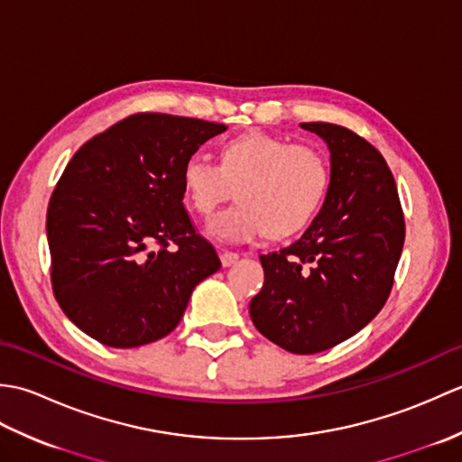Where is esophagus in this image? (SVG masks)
<instances>
[{
    "label": "esophagus",
    "mask_w": 462,
    "mask_h": 462,
    "mask_svg": "<svg viewBox=\"0 0 462 462\" xmlns=\"http://www.w3.org/2000/svg\"><path fill=\"white\" fill-rule=\"evenodd\" d=\"M238 258L240 256H238L236 252H228V250H222L220 252V262H222L224 268H228V266H232V263H236Z\"/></svg>",
    "instance_id": "obj_1"
}]
</instances>
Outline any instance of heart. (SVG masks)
Returning <instances> with one entry per match:
<instances>
[{"label":"heart","instance_id":"b5f03b06","mask_svg":"<svg viewBox=\"0 0 462 462\" xmlns=\"http://www.w3.org/2000/svg\"><path fill=\"white\" fill-rule=\"evenodd\" d=\"M186 202L210 216L234 196L238 202L208 222L220 242H250L268 234L288 238L306 228L329 189V164L318 149L272 134H244L222 146L220 162L192 154L182 166Z\"/></svg>","mask_w":462,"mask_h":462}]
</instances>
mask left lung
<instances>
[{
  "instance_id": "left-lung-1",
  "label": "left lung",
  "mask_w": 462,
  "mask_h": 462,
  "mask_svg": "<svg viewBox=\"0 0 462 462\" xmlns=\"http://www.w3.org/2000/svg\"><path fill=\"white\" fill-rule=\"evenodd\" d=\"M300 126L328 143L329 189L298 242L260 256L263 286L250 301V318L276 346L310 356L356 336L385 306L405 218L375 146L333 123Z\"/></svg>"
}]
</instances>
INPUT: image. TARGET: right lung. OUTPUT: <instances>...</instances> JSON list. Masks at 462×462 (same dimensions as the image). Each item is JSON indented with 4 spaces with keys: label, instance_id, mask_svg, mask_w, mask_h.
I'll list each match as a JSON object with an SVG mask.
<instances>
[{
    "label": "right lung",
    "instance_id": "right-lung-1",
    "mask_svg": "<svg viewBox=\"0 0 462 462\" xmlns=\"http://www.w3.org/2000/svg\"><path fill=\"white\" fill-rule=\"evenodd\" d=\"M226 129L136 113L69 161L47 208L51 286L87 336L119 349L169 336L192 290L220 270L184 210L182 166Z\"/></svg>",
    "mask_w": 462,
    "mask_h": 462
}]
</instances>
